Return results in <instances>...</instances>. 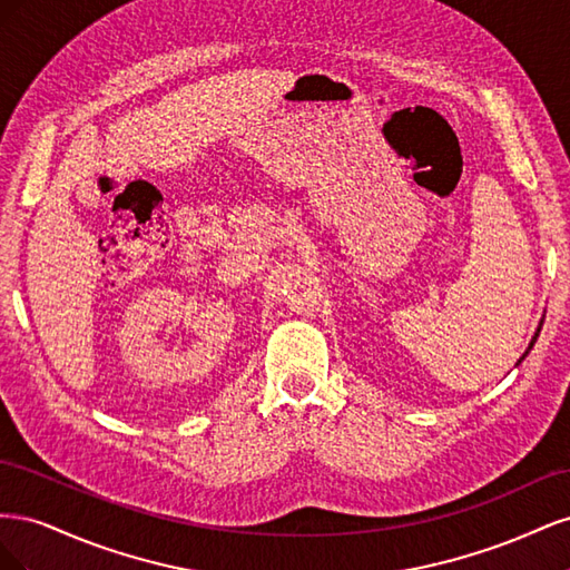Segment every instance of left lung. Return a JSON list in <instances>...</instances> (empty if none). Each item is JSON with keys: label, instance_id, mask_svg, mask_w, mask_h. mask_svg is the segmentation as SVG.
I'll return each mask as SVG.
<instances>
[{"label": "left lung", "instance_id": "1", "mask_svg": "<svg viewBox=\"0 0 570 570\" xmlns=\"http://www.w3.org/2000/svg\"><path fill=\"white\" fill-rule=\"evenodd\" d=\"M534 340H538V335H534V337H532V342H534ZM532 342H530V347H532ZM525 354H528V352H525Z\"/></svg>", "mask_w": 570, "mask_h": 570}]
</instances>
